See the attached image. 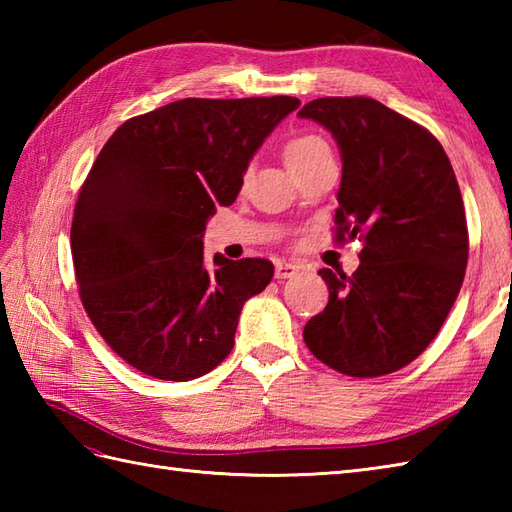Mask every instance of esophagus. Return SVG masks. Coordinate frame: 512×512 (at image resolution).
<instances>
[{
    "instance_id": "esophagus-1",
    "label": "esophagus",
    "mask_w": 512,
    "mask_h": 512,
    "mask_svg": "<svg viewBox=\"0 0 512 512\" xmlns=\"http://www.w3.org/2000/svg\"><path fill=\"white\" fill-rule=\"evenodd\" d=\"M299 270H301V266L295 264V262H279L275 266V277L277 279H290V277H295Z\"/></svg>"
}]
</instances>
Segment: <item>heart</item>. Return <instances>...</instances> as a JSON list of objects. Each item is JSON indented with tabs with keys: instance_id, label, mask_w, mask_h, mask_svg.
Instances as JSON below:
<instances>
[{
	"instance_id": "b5f03b06",
	"label": "heart",
	"mask_w": 512,
	"mask_h": 512,
	"mask_svg": "<svg viewBox=\"0 0 512 512\" xmlns=\"http://www.w3.org/2000/svg\"><path fill=\"white\" fill-rule=\"evenodd\" d=\"M323 149H330L325 140H321L319 136H299L295 140H290L284 149V160L288 169L299 165V162L312 158L314 154H319Z\"/></svg>"
}]
</instances>
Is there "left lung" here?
<instances>
[{
    "label": "left lung",
    "mask_w": 512,
    "mask_h": 512,
    "mask_svg": "<svg viewBox=\"0 0 512 512\" xmlns=\"http://www.w3.org/2000/svg\"><path fill=\"white\" fill-rule=\"evenodd\" d=\"M341 151L336 239L361 237L347 277L321 268L328 306L303 328L321 363L354 378L396 372L436 339L469 259L464 202L427 129L365 96H325L297 114Z\"/></svg>",
    "instance_id": "obj_1"
}]
</instances>
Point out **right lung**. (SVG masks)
<instances>
[{
	"label": "right lung",
	"mask_w": 512,
	"mask_h": 512,
	"mask_svg": "<svg viewBox=\"0 0 512 512\" xmlns=\"http://www.w3.org/2000/svg\"><path fill=\"white\" fill-rule=\"evenodd\" d=\"M295 96L182 99L116 129L81 187L72 259L83 308L138 372L193 380L231 354L244 303L262 292L268 259L213 257L202 237L233 204Z\"/></svg>",
	"instance_id": "1"
}]
</instances>
